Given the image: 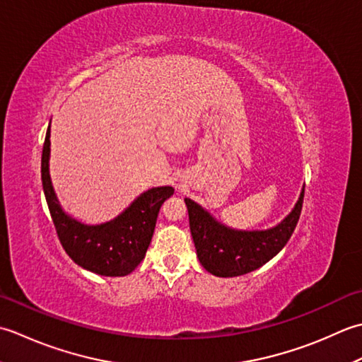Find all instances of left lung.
<instances>
[{"mask_svg":"<svg viewBox=\"0 0 362 362\" xmlns=\"http://www.w3.org/2000/svg\"><path fill=\"white\" fill-rule=\"evenodd\" d=\"M303 197L305 186L301 187L292 211L281 222L265 230L231 228L218 222L202 204L184 198L198 261L209 274L220 278L240 276L262 267L281 252L291 239L300 218Z\"/></svg>","mask_w":362,"mask_h":362,"instance_id":"1","label":"left lung"}]
</instances>
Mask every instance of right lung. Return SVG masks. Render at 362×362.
Here are the masks:
<instances>
[{"label": "right lung", "mask_w": 362, "mask_h": 362, "mask_svg": "<svg viewBox=\"0 0 362 362\" xmlns=\"http://www.w3.org/2000/svg\"><path fill=\"white\" fill-rule=\"evenodd\" d=\"M49 137L51 127H48L42 151V184L64 250L79 267L92 274L101 276L129 275L145 257L160 206L173 195L175 189L159 186L145 190L109 222L98 225L79 222L64 211L51 182Z\"/></svg>", "instance_id": "1"}]
</instances>
